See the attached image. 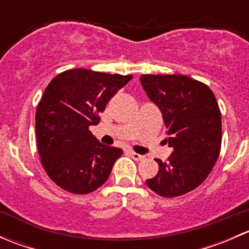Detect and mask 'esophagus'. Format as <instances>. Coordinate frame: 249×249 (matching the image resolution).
<instances>
[{
	"label": "esophagus",
	"mask_w": 249,
	"mask_h": 249,
	"mask_svg": "<svg viewBox=\"0 0 249 249\" xmlns=\"http://www.w3.org/2000/svg\"><path fill=\"white\" fill-rule=\"evenodd\" d=\"M130 155L134 160H137V161H141V160L144 159V155H141L139 153H135V152H130Z\"/></svg>",
	"instance_id": "obj_1"
}]
</instances>
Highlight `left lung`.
<instances>
[{"mask_svg":"<svg viewBox=\"0 0 249 249\" xmlns=\"http://www.w3.org/2000/svg\"><path fill=\"white\" fill-rule=\"evenodd\" d=\"M148 97L159 107L172 154L145 180L162 197L192 192L207 178L222 147V117L212 90L183 74H142Z\"/></svg>","mask_w":249,"mask_h":249,"instance_id":"obj_1","label":"left lung"}]
</instances>
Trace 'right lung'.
<instances>
[{
  "label": "right lung",
  "instance_id": "obj_1",
  "mask_svg": "<svg viewBox=\"0 0 249 249\" xmlns=\"http://www.w3.org/2000/svg\"><path fill=\"white\" fill-rule=\"evenodd\" d=\"M131 78L73 69L48 84L36 110V141L42 166L57 187L89 194L108 179L123 150L100 143L89 127Z\"/></svg>",
  "mask_w": 249,
  "mask_h": 249
}]
</instances>
